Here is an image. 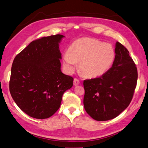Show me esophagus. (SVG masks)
<instances>
[{"mask_svg": "<svg viewBox=\"0 0 148 148\" xmlns=\"http://www.w3.org/2000/svg\"><path fill=\"white\" fill-rule=\"evenodd\" d=\"M79 84V80L77 78H74V86H78Z\"/></svg>", "mask_w": 148, "mask_h": 148, "instance_id": "1", "label": "esophagus"}]
</instances>
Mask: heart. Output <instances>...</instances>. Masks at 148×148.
Listing matches in <instances>:
<instances>
[{
	"mask_svg": "<svg viewBox=\"0 0 148 148\" xmlns=\"http://www.w3.org/2000/svg\"><path fill=\"white\" fill-rule=\"evenodd\" d=\"M116 53L112 45L91 38H81L69 46L62 56L65 72L73 73L79 62V69L84 76L94 78L101 76L113 64Z\"/></svg>",
	"mask_w": 148,
	"mask_h": 148,
	"instance_id": "b5f03b06",
	"label": "heart"
}]
</instances>
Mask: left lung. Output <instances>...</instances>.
I'll use <instances>...</instances> for the list:
<instances>
[{"label": "left lung", "instance_id": "1", "mask_svg": "<svg viewBox=\"0 0 148 148\" xmlns=\"http://www.w3.org/2000/svg\"><path fill=\"white\" fill-rule=\"evenodd\" d=\"M112 66L102 76L84 81V108L92 119H114L127 108L136 86V64L125 46L117 42Z\"/></svg>", "mask_w": 148, "mask_h": 148}]
</instances>
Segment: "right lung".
<instances>
[{
  "label": "right lung",
  "mask_w": 148,
  "mask_h": 148,
  "mask_svg": "<svg viewBox=\"0 0 148 148\" xmlns=\"http://www.w3.org/2000/svg\"><path fill=\"white\" fill-rule=\"evenodd\" d=\"M63 35L31 42L12 63L10 91L18 107L36 119L51 117L61 106L62 95L73 86V77L61 70L59 43Z\"/></svg>",
  "instance_id": "1"
}]
</instances>
